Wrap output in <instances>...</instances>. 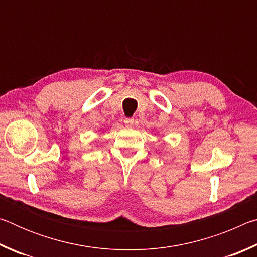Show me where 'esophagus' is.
<instances>
[{"label":"esophagus","mask_w":257,"mask_h":257,"mask_svg":"<svg viewBox=\"0 0 257 257\" xmlns=\"http://www.w3.org/2000/svg\"><path fill=\"white\" fill-rule=\"evenodd\" d=\"M124 124L128 125V127L133 125L134 124V118H125L124 119Z\"/></svg>","instance_id":"obj_1"}]
</instances>
